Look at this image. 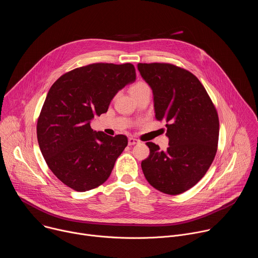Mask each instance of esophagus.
<instances>
[{
    "mask_svg": "<svg viewBox=\"0 0 258 258\" xmlns=\"http://www.w3.org/2000/svg\"><path fill=\"white\" fill-rule=\"evenodd\" d=\"M139 143V140L137 139H134V138H128V145L130 146H133V145H136Z\"/></svg>",
    "mask_w": 258,
    "mask_h": 258,
    "instance_id": "1",
    "label": "esophagus"
}]
</instances>
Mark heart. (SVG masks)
Returning a JSON list of instances; mask_svg holds the SVG:
<instances>
[{
  "instance_id": "obj_1",
  "label": "heart",
  "mask_w": 258,
  "mask_h": 258,
  "mask_svg": "<svg viewBox=\"0 0 258 258\" xmlns=\"http://www.w3.org/2000/svg\"><path fill=\"white\" fill-rule=\"evenodd\" d=\"M148 86H147L146 84L144 83H138L136 84L132 89H131V92H134V91H137V90H141V89H144V88H147Z\"/></svg>"
}]
</instances>
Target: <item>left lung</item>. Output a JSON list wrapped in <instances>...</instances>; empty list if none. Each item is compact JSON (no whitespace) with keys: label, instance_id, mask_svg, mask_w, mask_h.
Returning a JSON list of instances; mask_svg holds the SVG:
<instances>
[{"label":"left lung","instance_id":"1","mask_svg":"<svg viewBox=\"0 0 258 258\" xmlns=\"http://www.w3.org/2000/svg\"><path fill=\"white\" fill-rule=\"evenodd\" d=\"M153 93L155 117L165 121L168 147L147 142L150 155L141 166L152 187L168 195L191 189L211 165L218 142L216 110L202 84L186 69L166 63H139Z\"/></svg>","mask_w":258,"mask_h":258}]
</instances>
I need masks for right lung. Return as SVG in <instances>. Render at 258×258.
Wrapping results in <instances>:
<instances>
[{
    "mask_svg": "<svg viewBox=\"0 0 258 258\" xmlns=\"http://www.w3.org/2000/svg\"><path fill=\"white\" fill-rule=\"evenodd\" d=\"M135 81L131 63H95L65 73L49 90L36 135L49 168L69 188L92 190L111 173L127 138L97 133L91 121L107 112L114 96Z\"/></svg>",
    "mask_w": 258,
    "mask_h": 258,
    "instance_id": "right-lung-1",
    "label": "right lung"
}]
</instances>
